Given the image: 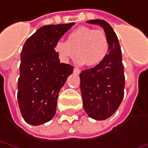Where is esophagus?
Listing matches in <instances>:
<instances>
[{
    "label": "esophagus",
    "mask_w": 148,
    "mask_h": 148,
    "mask_svg": "<svg viewBox=\"0 0 148 148\" xmlns=\"http://www.w3.org/2000/svg\"><path fill=\"white\" fill-rule=\"evenodd\" d=\"M73 72H74L75 74H80V72H81V70H80V69H78V68H74V70H73Z\"/></svg>",
    "instance_id": "obj_1"
}]
</instances>
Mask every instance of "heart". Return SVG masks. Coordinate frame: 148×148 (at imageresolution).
Instances as JSON below:
<instances>
[{"instance_id":"obj_1","label":"heart","mask_w":148,"mask_h":148,"mask_svg":"<svg viewBox=\"0 0 148 148\" xmlns=\"http://www.w3.org/2000/svg\"><path fill=\"white\" fill-rule=\"evenodd\" d=\"M54 52L59 59L67 62L76 55L79 63L89 67L99 64L108 52V41L103 31L81 26L71 32L66 40H58L54 45Z\"/></svg>"}]
</instances>
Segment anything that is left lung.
<instances>
[{
    "instance_id": "left-lung-1",
    "label": "left lung",
    "mask_w": 148,
    "mask_h": 148,
    "mask_svg": "<svg viewBox=\"0 0 148 148\" xmlns=\"http://www.w3.org/2000/svg\"><path fill=\"white\" fill-rule=\"evenodd\" d=\"M88 23L103 28L108 41V54L93 68L81 71V91L87 115L97 121L112 116L124 97L125 75L121 49L117 36L106 21L88 20Z\"/></svg>"
}]
</instances>
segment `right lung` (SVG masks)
<instances>
[{
	"label": "right lung",
	"instance_id": "1",
	"mask_svg": "<svg viewBox=\"0 0 148 148\" xmlns=\"http://www.w3.org/2000/svg\"><path fill=\"white\" fill-rule=\"evenodd\" d=\"M75 23L40 27L21 51L18 103L26 122L40 125L56 112L58 93L74 67L61 63L54 45Z\"/></svg>",
	"mask_w": 148,
	"mask_h": 148
}]
</instances>
